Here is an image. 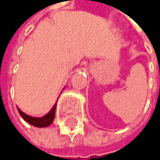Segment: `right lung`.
<instances>
[{"mask_svg":"<svg viewBox=\"0 0 160 160\" xmlns=\"http://www.w3.org/2000/svg\"><path fill=\"white\" fill-rule=\"evenodd\" d=\"M56 107L57 104H54L52 107V108L50 110L49 113H47L46 115H44L43 117H32V116H29L26 113H24L20 108H18V111H19L20 115L22 116V118L28 122V124L32 125L34 127H37V128H45V127H48L50 126L53 119H54V115H56Z\"/></svg>","mask_w":160,"mask_h":160,"instance_id":"right-lung-1","label":"right lung"}]
</instances>
